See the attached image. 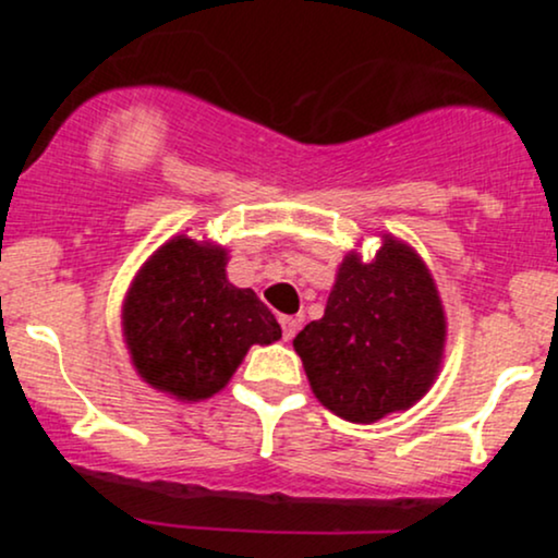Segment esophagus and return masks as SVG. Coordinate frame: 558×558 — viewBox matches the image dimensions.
<instances>
[{"instance_id": "34e87169", "label": "esophagus", "mask_w": 558, "mask_h": 558, "mask_svg": "<svg viewBox=\"0 0 558 558\" xmlns=\"http://www.w3.org/2000/svg\"><path fill=\"white\" fill-rule=\"evenodd\" d=\"M299 319L296 317H280V328H283V338L286 341H291L293 336H296V330H299Z\"/></svg>"}]
</instances>
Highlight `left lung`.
Segmentation results:
<instances>
[{
  "label": "left lung",
  "instance_id": "left-lung-1",
  "mask_svg": "<svg viewBox=\"0 0 558 558\" xmlns=\"http://www.w3.org/2000/svg\"><path fill=\"white\" fill-rule=\"evenodd\" d=\"M446 317L407 243L383 239L373 262H341L323 319L293 338L315 396L349 422H375L420 401L438 375Z\"/></svg>",
  "mask_w": 558,
  "mask_h": 558
}]
</instances>
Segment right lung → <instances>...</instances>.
<instances>
[{
	"label": "right lung",
	"instance_id": "obj_1",
	"mask_svg": "<svg viewBox=\"0 0 558 558\" xmlns=\"http://www.w3.org/2000/svg\"><path fill=\"white\" fill-rule=\"evenodd\" d=\"M226 248L178 235L141 267L123 306L138 375L181 401L226 388L254 343L280 338L278 319L252 288L226 278Z\"/></svg>",
	"mask_w": 558,
	"mask_h": 558
}]
</instances>
